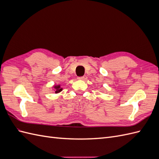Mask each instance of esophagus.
<instances>
[{
  "label": "esophagus",
  "mask_w": 159,
  "mask_h": 159,
  "mask_svg": "<svg viewBox=\"0 0 159 159\" xmlns=\"http://www.w3.org/2000/svg\"><path fill=\"white\" fill-rule=\"evenodd\" d=\"M84 78H85L84 76H81V77H78V80H84Z\"/></svg>",
  "instance_id": "1"
}]
</instances>
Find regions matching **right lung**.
Wrapping results in <instances>:
<instances>
[{
  "instance_id": "1",
  "label": "right lung",
  "mask_w": 159,
  "mask_h": 159,
  "mask_svg": "<svg viewBox=\"0 0 159 159\" xmlns=\"http://www.w3.org/2000/svg\"><path fill=\"white\" fill-rule=\"evenodd\" d=\"M53 87H54V90L55 91V93H58L61 92V91H62V89H63L61 88L60 85H55L53 86Z\"/></svg>"
}]
</instances>
